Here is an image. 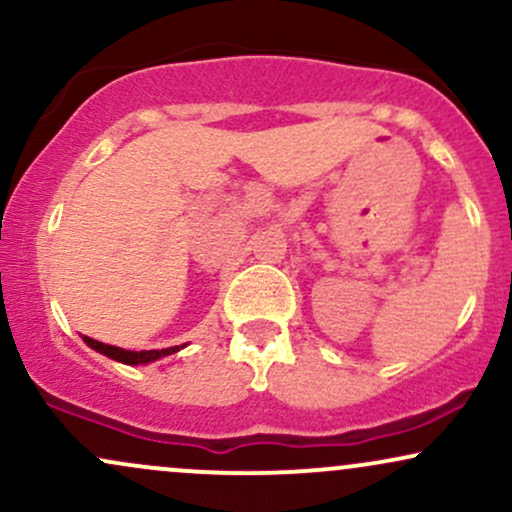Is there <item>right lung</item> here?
<instances>
[{
  "label": "right lung",
  "instance_id": "right-lung-1",
  "mask_svg": "<svg viewBox=\"0 0 512 512\" xmlns=\"http://www.w3.org/2000/svg\"><path fill=\"white\" fill-rule=\"evenodd\" d=\"M84 342L91 346L93 351H98V354L113 358L117 363H125V366H146V363H154L158 358L178 354L180 349H185V344H182V346H170V349H158V351H127V349H120V346L103 344L91 337H84Z\"/></svg>",
  "mask_w": 512,
  "mask_h": 512
}]
</instances>
